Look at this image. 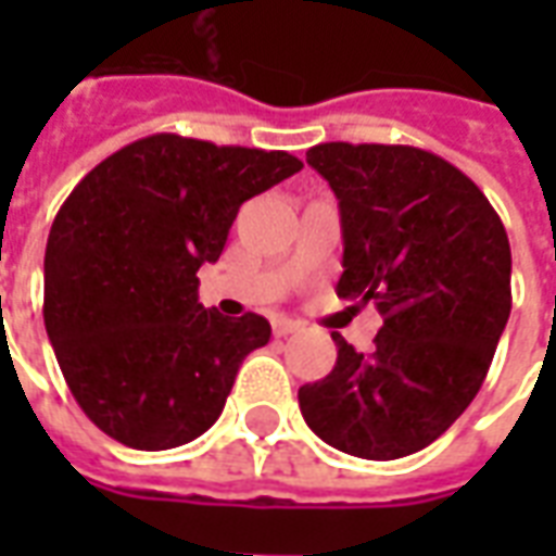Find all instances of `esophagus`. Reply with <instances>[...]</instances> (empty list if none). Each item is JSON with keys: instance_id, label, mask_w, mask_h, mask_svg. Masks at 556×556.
I'll list each match as a JSON object with an SVG mask.
<instances>
[{"instance_id": "esophagus-1", "label": "esophagus", "mask_w": 556, "mask_h": 556, "mask_svg": "<svg viewBox=\"0 0 556 556\" xmlns=\"http://www.w3.org/2000/svg\"><path fill=\"white\" fill-rule=\"evenodd\" d=\"M270 325H274V337H289V333H294V330L301 327L298 321L286 318V315H277V318H274Z\"/></svg>"}]
</instances>
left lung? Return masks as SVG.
<instances>
[{
  "label": "left lung",
  "mask_w": 556,
  "mask_h": 556,
  "mask_svg": "<svg viewBox=\"0 0 556 556\" xmlns=\"http://www.w3.org/2000/svg\"><path fill=\"white\" fill-rule=\"evenodd\" d=\"M339 199V298L375 301L372 354L333 333V372L298 390L306 426L357 458L390 462L438 441L489 375L513 309V253L465 172L410 146L306 151Z\"/></svg>",
  "instance_id": "left-lung-1"
}]
</instances>
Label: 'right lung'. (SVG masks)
Listing matches in <instances>:
<instances>
[{"mask_svg":"<svg viewBox=\"0 0 556 556\" xmlns=\"http://www.w3.org/2000/svg\"><path fill=\"white\" fill-rule=\"evenodd\" d=\"M303 163L289 151L154 134L98 163L59 207L43 255V325L86 417L134 450H172L223 414L267 318L199 303L238 207Z\"/></svg>","mask_w":556,"mask_h":556,"instance_id":"right-lung-1","label":"right lung"}]
</instances>
